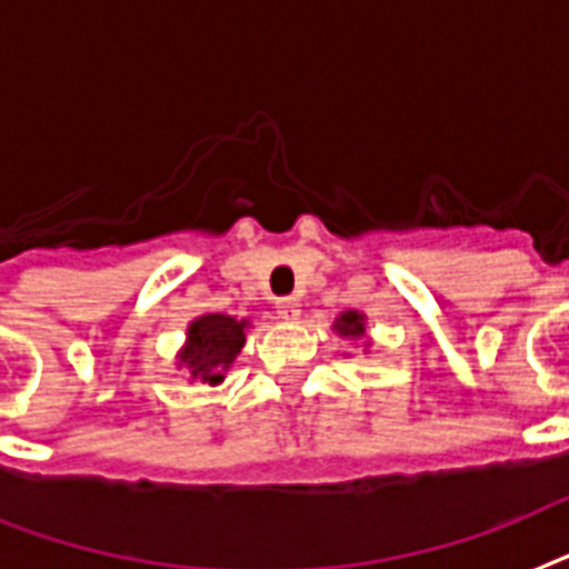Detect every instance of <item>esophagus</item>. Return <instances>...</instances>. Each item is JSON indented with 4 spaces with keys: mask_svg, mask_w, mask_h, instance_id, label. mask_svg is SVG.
<instances>
[{
    "mask_svg": "<svg viewBox=\"0 0 569 569\" xmlns=\"http://www.w3.org/2000/svg\"><path fill=\"white\" fill-rule=\"evenodd\" d=\"M276 313H279L281 319L293 322V319H299V313H302V305H299V299L288 296V299H279V302H276Z\"/></svg>",
    "mask_w": 569,
    "mask_h": 569,
    "instance_id": "34e87169",
    "label": "esophagus"
}]
</instances>
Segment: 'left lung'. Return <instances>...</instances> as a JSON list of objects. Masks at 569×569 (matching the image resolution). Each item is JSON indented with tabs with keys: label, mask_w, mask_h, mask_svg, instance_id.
<instances>
[{
	"label": "left lung",
	"mask_w": 569,
	"mask_h": 569,
	"mask_svg": "<svg viewBox=\"0 0 569 569\" xmlns=\"http://www.w3.org/2000/svg\"><path fill=\"white\" fill-rule=\"evenodd\" d=\"M331 328H335V335H340L342 340H351V342L363 340L366 349L372 346V340L366 337V313H360V311H342V313H337L335 326H331Z\"/></svg>",
	"instance_id": "left-lung-1"
}]
</instances>
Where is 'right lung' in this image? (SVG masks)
Instances as JSON below:
<instances>
[{
	"instance_id": "right-lung-1",
	"label": "right lung",
	"mask_w": 569,
	"mask_h": 569,
	"mask_svg": "<svg viewBox=\"0 0 569 569\" xmlns=\"http://www.w3.org/2000/svg\"><path fill=\"white\" fill-rule=\"evenodd\" d=\"M250 319L229 313H200L186 328V342L177 351V369L189 372V380L220 387L247 342Z\"/></svg>"
}]
</instances>
